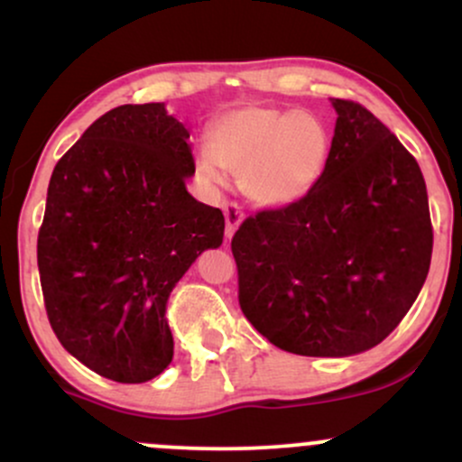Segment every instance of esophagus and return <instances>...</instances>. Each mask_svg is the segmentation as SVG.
I'll use <instances>...</instances> for the list:
<instances>
[{"label": "esophagus", "mask_w": 462, "mask_h": 462, "mask_svg": "<svg viewBox=\"0 0 462 462\" xmlns=\"http://www.w3.org/2000/svg\"><path fill=\"white\" fill-rule=\"evenodd\" d=\"M224 215H226V236L232 238V235L236 232V227L241 226L243 221V208L236 204V201H226Z\"/></svg>", "instance_id": "1"}]
</instances>
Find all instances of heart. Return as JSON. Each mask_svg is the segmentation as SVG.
<instances>
[{"label": "heart", "instance_id": "heart-1", "mask_svg": "<svg viewBox=\"0 0 462 462\" xmlns=\"http://www.w3.org/2000/svg\"><path fill=\"white\" fill-rule=\"evenodd\" d=\"M330 132L309 110H280L247 104L210 125L208 147L195 158L210 182H224L227 169L241 173V187L254 201L286 206L309 195L330 158Z\"/></svg>", "mask_w": 462, "mask_h": 462}]
</instances>
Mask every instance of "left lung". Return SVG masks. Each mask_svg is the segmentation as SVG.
<instances>
[{
    "mask_svg": "<svg viewBox=\"0 0 462 462\" xmlns=\"http://www.w3.org/2000/svg\"><path fill=\"white\" fill-rule=\"evenodd\" d=\"M330 158L300 201L247 217L232 236L238 304L284 352L352 356L383 343L426 282L432 221L412 153L352 99Z\"/></svg>",
    "mask_w": 462,
    "mask_h": 462,
    "instance_id": "1",
    "label": "left lung"
}]
</instances>
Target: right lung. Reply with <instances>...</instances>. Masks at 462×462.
Instances as JSON below:
<instances>
[{"label":"right lung","mask_w":462,"mask_h":462,"mask_svg":"<svg viewBox=\"0 0 462 462\" xmlns=\"http://www.w3.org/2000/svg\"><path fill=\"white\" fill-rule=\"evenodd\" d=\"M187 139L164 104L116 106L51 173L36 243L47 319L71 356L115 383L167 369L169 293L224 241V213L187 190Z\"/></svg>","instance_id":"add662e5"}]
</instances>
